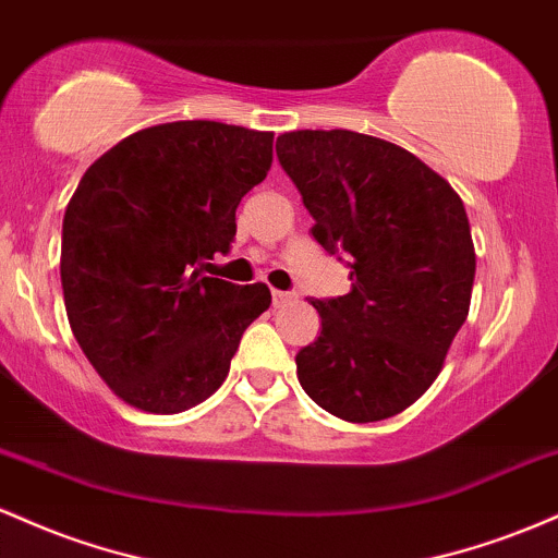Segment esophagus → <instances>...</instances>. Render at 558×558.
Returning a JSON list of instances; mask_svg holds the SVG:
<instances>
[{
	"instance_id": "obj_1",
	"label": "esophagus",
	"mask_w": 558,
	"mask_h": 558,
	"mask_svg": "<svg viewBox=\"0 0 558 558\" xmlns=\"http://www.w3.org/2000/svg\"><path fill=\"white\" fill-rule=\"evenodd\" d=\"M290 300H292V292H281V290H271V303H274V308H279V305L290 303Z\"/></svg>"
}]
</instances>
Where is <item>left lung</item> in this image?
Returning a JSON list of instances; mask_svg holds the SVG:
<instances>
[{
  "label": "left lung",
  "mask_w": 558,
  "mask_h": 558,
  "mask_svg": "<svg viewBox=\"0 0 558 558\" xmlns=\"http://www.w3.org/2000/svg\"><path fill=\"white\" fill-rule=\"evenodd\" d=\"M277 158L350 292L311 300L322 335L295 355L313 403L366 424L409 409L466 322L474 245L461 197L409 149L355 131H290Z\"/></svg>",
  "instance_id": "8db88e82"
}]
</instances>
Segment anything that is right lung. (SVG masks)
<instances>
[{
	"label": "right lung",
	"mask_w": 558,
	"mask_h": 558,
	"mask_svg": "<svg viewBox=\"0 0 558 558\" xmlns=\"http://www.w3.org/2000/svg\"><path fill=\"white\" fill-rule=\"evenodd\" d=\"M271 131L216 121L142 129L94 160L62 218L60 279L81 350L118 398L179 414L223 385L266 284L203 277L236 205L271 168Z\"/></svg>",
	"instance_id": "obj_1"
}]
</instances>
